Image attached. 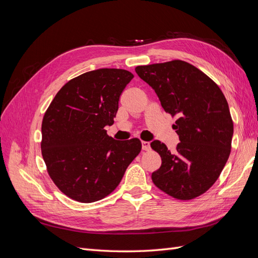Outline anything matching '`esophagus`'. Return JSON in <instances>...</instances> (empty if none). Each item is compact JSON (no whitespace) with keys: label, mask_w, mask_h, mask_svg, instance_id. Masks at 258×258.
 <instances>
[{"label":"esophagus","mask_w":258,"mask_h":258,"mask_svg":"<svg viewBox=\"0 0 258 258\" xmlns=\"http://www.w3.org/2000/svg\"><path fill=\"white\" fill-rule=\"evenodd\" d=\"M142 150H143V151H150V150H151L150 142L143 141V142H142Z\"/></svg>","instance_id":"34e87169"}]
</instances>
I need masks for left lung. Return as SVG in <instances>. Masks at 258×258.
I'll return each mask as SVG.
<instances>
[{
  "instance_id": "left-lung-1",
  "label": "left lung",
  "mask_w": 258,
  "mask_h": 258,
  "mask_svg": "<svg viewBox=\"0 0 258 258\" xmlns=\"http://www.w3.org/2000/svg\"><path fill=\"white\" fill-rule=\"evenodd\" d=\"M136 72L157 93L166 113L176 118L172 128L181 141L174 153L157 140L151 143L161 157L153 183L178 200L201 196L221 175L231 151L233 122L227 100L207 74L182 60L139 66Z\"/></svg>"
}]
</instances>
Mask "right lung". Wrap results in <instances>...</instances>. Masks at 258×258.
<instances>
[{
    "mask_svg": "<svg viewBox=\"0 0 258 258\" xmlns=\"http://www.w3.org/2000/svg\"><path fill=\"white\" fill-rule=\"evenodd\" d=\"M132 79L122 69L86 72L69 81L46 110L42 156L52 182L69 198L83 204L105 198L141 152L139 139L116 141L104 129L114 123Z\"/></svg>",
    "mask_w": 258,
    "mask_h": 258,
    "instance_id": "right-lung-1",
    "label": "right lung"
}]
</instances>
